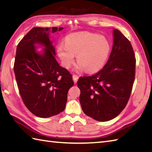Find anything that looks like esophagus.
I'll return each instance as SVG.
<instances>
[{
	"mask_svg": "<svg viewBox=\"0 0 152 152\" xmlns=\"http://www.w3.org/2000/svg\"><path fill=\"white\" fill-rule=\"evenodd\" d=\"M79 79V76L76 75V74H73V81L75 83H76L77 82V80H78Z\"/></svg>",
	"mask_w": 152,
	"mask_h": 152,
	"instance_id": "obj_1",
	"label": "esophagus"
}]
</instances>
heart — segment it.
Listing matches in <instances>:
<instances>
[{
    "instance_id": "heart-1",
    "label": "heart",
    "mask_w": 152,
    "mask_h": 152,
    "mask_svg": "<svg viewBox=\"0 0 152 152\" xmlns=\"http://www.w3.org/2000/svg\"><path fill=\"white\" fill-rule=\"evenodd\" d=\"M110 43L105 37L88 32L73 33L57 48L62 64L66 68L72 66L75 55L78 61L77 71L86 69L93 72L99 69L106 62L110 52Z\"/></svg>"
}]
</instances>
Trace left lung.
Listing matches in <instances>:
<instances>
[{
	"label": "left lung",
	"instance_id": "left-lung-1",
	"mask_svg": "<svg viewBox=\"0 0 152 152\" xmlns=\"http://www.w3.org/2000/svg\"><path fill=\"white\" fill-rule=\"evenodd\" d=\"M113 46L107 64L92 76L80 77L77 86L83 112L105 122L116 118L126 107L132 90L136 59L130 42L113 30Z\"/></svg>",
	"mask_w": 152,
	"mask_h": 152
}]
</instances>
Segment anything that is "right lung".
Instances as JSON below:
<instances>
[{
  "instance_id": "obj_1",
  "label": "right lung",
  "mask_w": 152,
  "mask_h": 152,
  "mask_svg": "<svg viewBox=\"0 0 152 152\" xmlns=\"http://www.w3.org/2000/svg\"><path fill=\"white\" fill-rule=\"evenodd\" d=\"M62 27L32 28L17 47L14 73L20 95L26 108L36 116L48 118L65 109L68 90L73 86L72 75L60 66L50 33ZM36 45L43 46L42 53Z\"/></svg>"
}]
</instances>
